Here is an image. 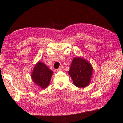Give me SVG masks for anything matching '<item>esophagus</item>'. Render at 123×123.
Segmentation results:
<instances>
[{"label": "esophagus", "mask_w": 123, "mask_h": 123, "mask_svg": "<svg viewBox=\"0 0 123 123\" xmlns=\"http://www.w3.org/2000/svg\"><path fill=\"white\" fill-rule=\"evenodd\" d=\"M63 68H64L63 66H61L59 68V69H57L56 70H57V71H61V70H62L63 69Z\"/></svg>", "instance_id": "34e87169"}]
</instances>
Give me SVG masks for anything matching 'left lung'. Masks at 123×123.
<instances>
[{"label": "left lung", "mask_w": 123, "mask_h": 123, "mask_svg": "<svg viewBox=\"0 0 123 123\" xmlns=\"http://www.w3.org/2000/svg\"><path fill=\"white\" fill-rule=\"evenodd\" d=\"M93 68L87 60L80 56L75 57L68 71L74 86L79 88H85L91 82Z\"/></svg>", "instance_id": "1"}]
</instances>
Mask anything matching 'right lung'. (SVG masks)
<instances>
[{"label":"right lung","mask_w":123,"mask_h":123,"mask_svg":"<svg viewBox=\"0 0 123 123\" xmlns=\"http://www.w3.org/2000/svg\"><path fill=\"white\" fill-rule=\"evenodd\" d=\"M53 72L42 62L35 64L31 74V78L36 85L42 89L48 87Z\"/></svg>","instance_id":"obj_1"}]
</instances>
